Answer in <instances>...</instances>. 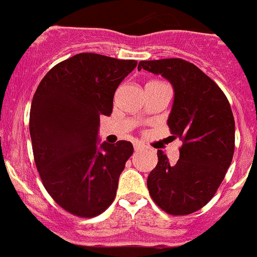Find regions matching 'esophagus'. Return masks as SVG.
Returning <instances> with one entry per match:
<instances>
[{"label": "esophagus", "instance_id": "esophagus-1", "mask_svg": "<svg viewBox=\"0 0 257 257\" xmlns=\"http://www.w3.org/2000/svg\"><path fill=\"white\" fill-rule=\"evenodd\" d=\"M134 149H135V152H140V151H143V149H144V145L135 143V144H134Z\"/></svg>", "mask_w": 257, "mask_h": 257}]
</instances>
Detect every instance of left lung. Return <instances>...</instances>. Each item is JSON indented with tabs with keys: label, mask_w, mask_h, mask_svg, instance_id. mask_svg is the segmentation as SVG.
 Segmentation results:
<instances>
[{
	"label": "left lung",
	"mask_w": 257,
	"mask_h": 257,
	"mask_svg": "<svg viewBox=\"0 0 257 257\" xmlns=\"http://www.w3.org/2000/svg\"><path fill=\"white\" fill-rule=\"evenodd\" d=\"M138 69L161 74L174 87L167 124L183 140L175 165L158 151L147 185L152 199L170 215H189L211 201L234 154V117L221 88L183 59L143 60Z\"/></svg>",
	"instance_id": "obj_1"
}]
</instances>
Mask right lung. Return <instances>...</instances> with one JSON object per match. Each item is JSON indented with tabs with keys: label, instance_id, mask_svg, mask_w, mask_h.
<instances>
[{
	"label": "right lung",
	"instance_id": "1",
	"mask_svg": "<svg viewBox=\"0 0 257 257\" xmlns=\"http://www.w3.org/2000/svg\"><path fill=\"white\" fill-rule=\"evenodd\" d=\"M136 64L82 52L51 68L36 90L29 114L36 167L47 193L72 215L97 216L114 201L134 147L126 140L99 145L97 133Z\"/></svg>",
	"mask_w": 257,
	"mask_h": 257
}]
</instances>
